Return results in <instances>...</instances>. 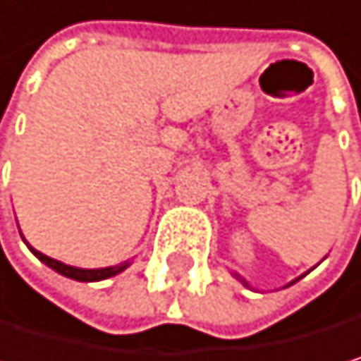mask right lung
<instances>
[{
	"instance_id": "1",
	"label": "right lung",
	"mask_w": 361,
	"mask_h": 361,
	"mask_svg": "<svg viewBox=\"0 0 361 361\" xmlns=\"http://www.w3.org/2000/svg\"><path fill=\"white\" fill-rule=\"evenodd\" d=\"M30 251H32L40 262H43V264H47L49 269H54L56 273H60V275H64V277H71V279H75V281H102V279H108V277L121 273L123 269H128V264L108 267V269H75V267H66V264H62V262H58V259H54V257H49V255H45V253H40V251H36V249H32V247H30Z\"/></svg>"
}]
</instances>
